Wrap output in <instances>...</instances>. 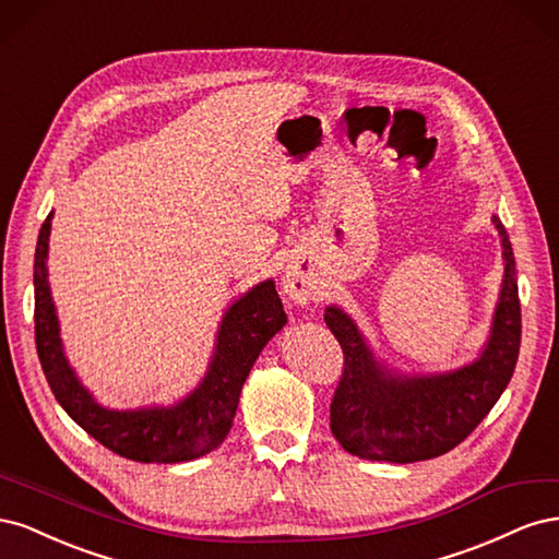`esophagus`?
<instances>
[{
  "label": "esophagus",
  "mask_w": 559,
  "mask_h": 559,
  "mask_svg": "<svg viewBox=\"0 0 559 559\" xmlns=\"http://www.w3.org/2000/svg\"><path fill=\"white\" fill-rule=\"evenodd\" d=\"M282 289L298 306H308V302L314 298V284L312 277L302 270L300 265H289L282 280Z\"/></svg>",
  "instance_id": "esophagus-1"
}]
</instances>
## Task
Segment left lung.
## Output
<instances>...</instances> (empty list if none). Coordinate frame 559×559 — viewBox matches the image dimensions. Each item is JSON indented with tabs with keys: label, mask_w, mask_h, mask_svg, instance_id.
Returning <instances> with one entry per match:
<instances>
[{
	"label": "left lung",
	"mask_w": 559,
	"mask_h": 559,
	"mask_svg": "<svg viewBox=\"0 0 559 559\" xmlns=\"http://www.w3.org/2000/svg\"><path fill=\"white\" fill-rule=\"evenodd\" d=\"M495 226L503 245V289L492 335L471 366L431 378L386 373L354 321L337 308H326L324 321L343 349V376L331 399V431L349 454L394 464L433 460L460 445L509 386L522 317L513 247L497 216Z\"/></svg>",
	"instance_id": "8db88e82"
}]
</instances>
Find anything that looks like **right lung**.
I'll return each instance as SVG.
<instances>
[{
	"mask_svg": "<svg viewBox=\"0 0 559 559\" xmlns=\"http://www.w3.org/2000/svg\"><path fill=\"white\" fill-rule=\"evenodd\" d=\"M50 218L39 230L35 251V341L50 392L76 425L111 452L142 464L189 462L216 450L233 427L242 384L265 343L284 324L286 314L273 282H261L226 312L216 352L205 380L175 408L116 413L99 408L67 364L56 308L46 282Z\"/></svg>",
	"mask_w": 559,
	"mask_h": 559,
	"instance_id": "right-lung-1",
	"label": "right lung"
}]
</instances>
